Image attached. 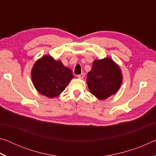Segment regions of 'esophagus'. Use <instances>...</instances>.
Masks as SVG:
<instances>
[{
	"label": "esophagus",
	"mask_w": 156,
	"mask_h": 156,
	"mask_svg": "<svg viewBox=\"0 0 156 156\" xmlns=\"http://www.w3.org/2000/svg\"><path fill=\"white\" fill-rule=\"evenodd\" d=\"M84 73H80V74L78 75V76H77V77H78V78H80V79H82V78H84Z\"/></svg>",
	"instance_id": "obj_1"
}]
</instances>
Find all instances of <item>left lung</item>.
<instances>
[{
	"label": "left lung",
	"mask_w": 156,
	"mask_h": 156,
	"mask_svg": "<svg viewBox=\"0 0 156 156\" xmlns=\"http://www.w3.org/2000/svg\"><path fill=\"white\" fill-rule=\"evenodd\" d=\"M122 82L120 67L109 58L94 60L91 70L87 76L91 94L100 100H105L115 94Z\"/></svg>",
	"instance_id": "obj_1"
}]
</instances>
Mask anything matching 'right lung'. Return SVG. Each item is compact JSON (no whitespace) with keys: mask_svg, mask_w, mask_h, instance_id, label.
I'll return each instance as SVG.
<instances>
[{"mask_svg":"<svg viewBox=\"0 0 156 156\" xmlns=\"http://www.w3.org/2000/svg\"><path fill=\"white\" fill-rule=\"evenodd\" d=\"M73 77L70 69L50 56L37 60L31 69V79L36 90L51 98L58 96Z\"/></svg>","mask_w":156,"mask_h":156,"instance_id":"right-lung-1","label":"right lung"}]
</instances>
